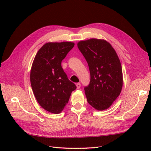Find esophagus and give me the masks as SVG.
Wrapping results in <instances>:
<instances>
[{"mask_svg":"<svg viewBox=\"0 0 151 151\" xmlns=\"http://www.w3.org/2000/svg\"><path fill=\"white\" fill-rule=\"evenodd\" d=\"M76 88L77 89H79L80 88H81V84H80V83H76Z\"/></svg>","mask_w":151,"mask_h":151,"instance_id":"1","label":"esophagus"}]
</instances>
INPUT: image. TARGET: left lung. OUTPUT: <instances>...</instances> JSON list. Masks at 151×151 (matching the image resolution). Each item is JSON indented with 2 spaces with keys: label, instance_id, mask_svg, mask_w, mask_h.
<instances>
[{
  "label": "left lung",
  "instance_id": "8db88e82",
  "mask_svg": "<svg viewBox=\"0 0 151 151\" xmlns=\"http://www.w3.org/2000/svg\"><path fill=\"white\" fill-rule=\"evenodd\" d=\"M77 45L90 72V82L84 88L87 101L96 110H104L118 97L123 87L120 60L106 40L93 38L79 41Z\"/></svg>",
  "mask_w": 151,
  "mask_h": 151
}]
</instances>
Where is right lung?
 Segmentation results:
<instances>
[{
    "label": "right lung",
    "mask_w": 151,
    "mask_h": 151,
    "mask_svg": "<svg viewBox=\"0 0 151 151\" xmlns=\"http://www.w3.org/2000/svg\"><path fill=\"white\" fill-rule=\"evenodd\" d=\"M72 42L47 43L38 50L32 65L30 83L38 103L53 114L62 112L76 86L62 67V61L71 50Z\"/></svg>",
    "instance_id": "right-lung-1"
}]
</instances>
